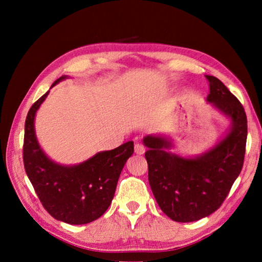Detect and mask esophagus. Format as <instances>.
I'll use <instances>...</instances> for the list:
<instances>
[{
  "label": "esophagus",
  "instance_id": "1",
  "mask_svg": "<svg viewBox=\"0 0 262 262\" xmlns=\"http://www.w3.org/2000/svg\"><path fill=\"white\" fill-rule=\"evenodd\" d=\"M134 149H135V154H136V155H143V154L145 152L144 145L141 144V143H136Z\"/></svg>",
  "mask_w": 262,
  "mask_h": 262
}]
</instances>
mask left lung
Wrapping results in <instances>:
<instances>
[{
    "instance_id": "left-lung-1",
    "label": "left lung",
    "mask_w": 262,
    "mask_h": 262,
    "mask_svg": "<svg viewBox=\"0 0 262 262\" xmlns=\"http://www.w3.org/2000/svg\"><path fill=\"white\" fill-rule=\"evenodd\" d=\"M209 82L207 101L230 120L223 139L207 151L183 157L170 151L171 137L147 135L149 184L158 206L171 220L181 223L209 216L221 207L241 173L247 139V119L239 100L219 78Z\"/></svg>"
}]
</instances>
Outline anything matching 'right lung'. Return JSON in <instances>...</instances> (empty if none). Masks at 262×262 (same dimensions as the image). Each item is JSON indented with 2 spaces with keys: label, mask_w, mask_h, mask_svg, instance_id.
<instances>
[{
  "label": "right lung",
  "mask_w": 262,
  "mask_h": 262,
  "mask_svg": "<svg viewBox=\"0 0 262 262\" xmlns=\"http://www.w3.org/2000/svg\"><path fill=\"white\" fill-rule=\"evenodd\" d=\"M60 77L51 89L63 79ZM50 94L47 91L30 108L25 120L24 167L42 206L55 220L79 225L104 214L113 200L123 166L134 152L129 141L107 151L97 152L75 165H62L47 156L37 140L35 113Z\"/></svg>",
  "instance_id": "right-lung-1"
}]
</instances>
